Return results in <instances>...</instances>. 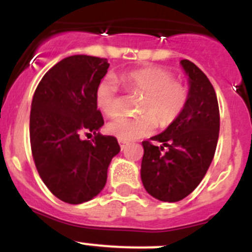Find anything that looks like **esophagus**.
Listing matches in <instances>:
<instances>
[{
  "label": "esophagus",
  "instance_id": "34e87169",
  "mask_svg": "<svg viewBox=\"0 0 252 252\" xmlns=\"http://www.w3.org/2000/svg\"><path fill=\"white\" fill-rule=\"evenodd\" d=\"M119 142H120V146H121L122 150H125V149H126L128 146V142L127 141H124V140H119Z\"/></svg>",
  "mask_w": 252,
  "mask_h": 252
}]
</instances>
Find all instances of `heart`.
<instances>
[{
    "instance_id": "1",
    "label": "heart",
    "mask_w": 252,
    "mask_h": 252,
    "mask_svg": "<svg viewBox=\"0 0 252 252\" xmlns=\"http://www.w3.org/2000/svg\"><path fill=\"white\" fill-rule=\"evenodd\" d=\"M125 88L133 94L144 95L136 117H120L107 125V131L124 141L148 136L158 122L166 127L178 120L188 102V90L174 74L160 66H145L121 75ZM95 104L108 117L121 113L119 84L113 78H104L95 88Z\"/></svg>"
}]
</instances>
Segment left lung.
Returning <instances> with one entry per match:
<instances>
[{
	"mask_svg": "<svg viewBox=\"0 0 252 252\" xmlns=\"http://www.w3.org/2000/svg\"><path fill=\"white\" fill-rule=\"evenodd\" d=\"M180 63L190 84L186 108L164 132L142 141V184L162 202L182 201L197 188L215 157L220 133V108L212 83L190 60ZM151 141L161 142L162 146Z\"/></svg>",
	"mask_w": 252,
	"mask_h": 252,
	"instance_id": "1",
	"label": "left lung"
}]
</instances>
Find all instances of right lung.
<instances>
[{
  "label": "right lung",
  "mask_w": 252,
  "mask_h": 252,
  "mask_svg": "<svg viewBox=\"0 0 252 252\" xmlns=\"http://www.w3.org/2000/svg\"><path fill=\"white\" fill-rule=\"evenodd\" d=\"M108 66L106 58H65L44 74L32 97L35 166L49 190L65 203H83L98 194L111 160L121 150L115 136L98 132L104 121L94 94ZM83 134L94 139L83 140Z\"/></svg>",
  "instance_id": "1"
}]
</instances>
